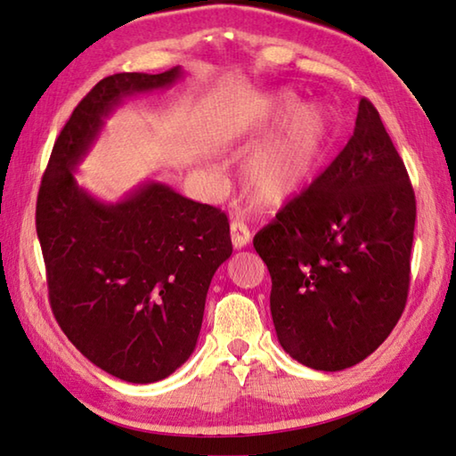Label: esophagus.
Returning a JSON list of instances; mask_svg holds the SVG:
<instances>
[{"label":"esophagus","mask_w":456,"mask_h":456,"mask_svg":"<svg viewBox=\"0 0 456 456\" xmlns=\"http://www.w3.org/2000/svg\"><path fill=\"white\" fill-rule=\"evenodd\" d=\"M230 238H232V246L236 250L246 248V244L250 242V230L244 222H232L230 224Z\"/></svg>","instance_id":"34e87169"}]
</instances>
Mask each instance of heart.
Returning a JSON list of instances; mask_svg holds the SVG:
<instances>
[{"label": "heart", "instance_id": "b5f03b06", "mask_svg": "<svg viewBox=\"0 0 456 456\" xmlns=\"http://www.w3.org/2000/svg\"><path fill=\"white\" fill-rule=\"evenodd\" d=\"M292 94H276L268 119L289 118L274 134L250 150L242 164V182L250 202L278 212L313 186L324 164L330 140V118L314 102L300 103Z\"/></svg>", "mask_w": 456, "mask_h": 456}]
</instances>
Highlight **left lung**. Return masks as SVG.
I'll use <instances>...</instances> for the list:
<instances>
[{
  "label": "left lung",
  "mask_w": 456,
  "mask_h": 456,
  "mask_svg": "<svg viewBox=\"0 0 456 456\" xmlns=\"http://www.w3.org/2000/svg\"><path fill=\"white\" fill-rule=\"evenodd\" d=\"M414 220L409 174L362 98L345 150L254 236L276 337L294 361L337 372L387 340L409 294Z\"/></svg>",
  "instance_id": "left-lung-1"
}]
</instances>
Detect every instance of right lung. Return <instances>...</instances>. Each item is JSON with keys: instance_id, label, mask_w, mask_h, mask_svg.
Returning <instances> with one entry per match:
<instances>
[{"instance_id": "right-lung-1", "label": "right lung", "mask_w": 456, "mask_h": 456, "mask_svg": "<svg viewBox=\"0 0 456 456\" xmlns=\"http://www.w3.org/2000/svg\"><path fill=\"white\" fill-rule=\"evenodd\" d=\"M182 77L178 66L95 84L55 140L37 194L55 321L87 361L134 385L170 377L194 353L212 276L232 254L230 224L156 180L102 202L79 186L76 167L124 100Z\"/></svg>"}]
</instances>
